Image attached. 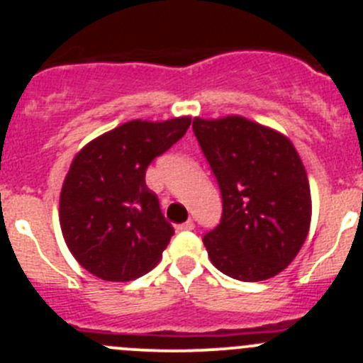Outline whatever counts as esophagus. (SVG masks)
Listing matches in <instances>:
<instances>
[{"instance_id":"esophagus-1","label":"esophagus","mask_w":363,"mask_h":363,"mask_svg":"<svg viewBox=\"0 0 363 363\" xmlns=\"http://www.w3.org/2000/svg\"><path fill=\"white\" fill-rule=\"evenodd\" d=\"M193 228H195V223H193V219H188L186 223L179 225V230H193Z\"/></svg>"}]
</instances>
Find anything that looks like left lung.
<instances>
[{
    "mask_svg": "<svg viewBox=\"0 0 363 363\" xmlns=\"http://www.w3.org/2000/svg\"><path fill=\"white\" fill-rule=\"evenodd\" d=\"M193 131L218 181L221 221L203 235L212 265L256 283L286 269L311 223L306 168L294 144L244 117L193 121Z\"/></svg>",
    "mask_w": 363,
    "mask_h": 363,
    "instance_id": "1",
    "label": "left lung"
}]
</instances>
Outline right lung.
Wrapping results in <instances>:
<instances>
[{
    "label": "right lung",
    "instance_id": "obj_1",
    "mask_svg": "<svg viewBox=\"0 0 363 363\" xmlns=\"http://www.w3.org/2000/svg\"><path fill=\"white\" fill-rule=\"evenodd\" d=\"M191 119L130 121L89 142L65 179L60 223L77 262L104 281H133L174 235L145 170L184 137Z\"/></svg>",
    "mask_w": 363,
    "mask_h": 363
}]
</instances>
